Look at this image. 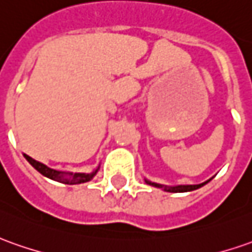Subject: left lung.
Segmentation results:
<instances>
[{
  "instance_id": "8db88e82",
  "label": "left lung",
  "mask_w": 252,
  "mask_h": 252,
  "mask_svg": "<svg viewBox=\"0 0 252 252\" xmlns=\"http://www.w3.org/2000/svg\"><path fill=\"white\" fill-rule=\"evenodd\" d=\"M145 182L148 185H150V186H155V188L162 189L164 191H169V193H185V191H191L196 190V189H200L201 186H204L205 184H208L210 179L200 185H176V186H167V185L156 184V182H152V181H148V179H145Z\"/></svg>"
}]
</instances>
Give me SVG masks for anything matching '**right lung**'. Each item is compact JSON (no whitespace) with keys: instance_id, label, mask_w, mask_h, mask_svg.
Here are the masks:
<instances>
[{"instance_id":"obj_1","label":"right lung","mask_w":252,"mask_h":252,"mask_svg":"<svg viewBox=\"0 0 252 252\" xmlns=\"http://www.w3.org/2000/svg\"><path fill=\"white\" fill-rule=\"evenodd\" d=\"M25 156L26 160L30 162L32 167L37 169L40 174H42L44 176H47L49 179H52V181H56V182H61V184L64 185H80L85 184V182H90L91 179L96 175L97 171L100 168V164H99L96 168L94 169L92 172H88V174H87V172H66V171H58V169L49 168L48 165H45V164H42V162L40 161H37V160H34L30 156Z\"/></svg>"}]
</instances>
